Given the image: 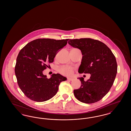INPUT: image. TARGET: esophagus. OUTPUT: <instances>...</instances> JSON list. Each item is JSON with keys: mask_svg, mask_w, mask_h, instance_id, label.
<instances>
[{"mask_svg": "<svg viewBox=\"0 0 131 131\" xmlns=\"http://www.w3.org/2000/svg\"><path fill=\"white\" fill-rule=\"evenodd\" d=\"M67 80L69 81H72L74 80V79L73 78H67Z\"/></svg>", "mask_w": 131, "mask_h": 131, "instance_id": "1", "label": "esophagus"}]
</instances>
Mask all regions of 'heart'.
Returning <instances> with one entry per match:
<instances>
[{"instance_id": "1", "label": "heart", "mask_w": 131, "mask_h": 131, "mask_svg": "<svg viewBox=\"0 0 131 131\" xmlns=\"http://www.w3.org/2000/svg\"><path fill=\"white\" fill-rule=\"evenodd\" d=\"M74 67L69 66H62L58 69V71L65 75H72L74 71Z\"/></svg>"}]
</instances>
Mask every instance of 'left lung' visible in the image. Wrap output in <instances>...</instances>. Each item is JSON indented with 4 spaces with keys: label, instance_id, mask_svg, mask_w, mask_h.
<instances>
[{
    "label": "left lung",
    "instance_id": "obj_1",
    "mask_svg": "<svg viewBox=\"0 0 131 131\" xmlns=\"http://www.w3.org/2000/svg\"><path fill=\"white\" fill-rule=\"evenodd\" d=\"M68 44L81 50L79 73L91 74L87 81L82 77L78 78L81 85L74 90L75 98L86 104L100 101L108 92L116 77L117 65L115 56L106 45L97 40L70 39Z\"/></svg>",
    "mask_w": 131,
    "mask_h": 131
}]
</instances>
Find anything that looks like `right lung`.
<instances>
[{"instance_id":"right-lung-1","label":"right lung","mask_w":131,"mask_h":131,"mask_svg":"<svg viewBox=\"0 0 131 131\" xmlns=\"http://www.w3.org/2000/svg\"><path fill=\"white\" fill-rule=\"evenodd\" d=\"M68 40L38 39L20 50L15 72L19 87L28 98L38 102L49 100L57 92L60 83L67 80L59 74H53L48 79L43 71L49 68L48 64L53 62Z\"/></svg>"}]
</instances>
